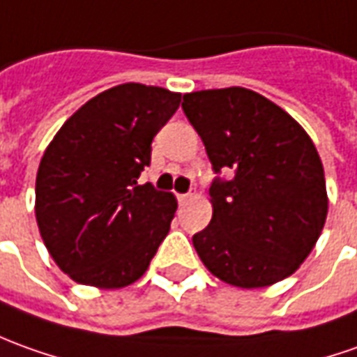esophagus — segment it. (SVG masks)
I'll list each match as a JSON object with an SVG mask.
<instances>
[{
  "label": "esophagus",
  "mask_w": 357,
  "mask_h": 357,
  "mask_svg": "<svg viewBox=\"0 0 357 357\" xmlns=\"http://www.w3.org/2000/svg\"><path fill=\"white\" fill-rule=\"evenodd\" d=\"M189 199H191V193H181V195H178V201L181 205H185Z\"/></svg>",
  "instance_id": "34e87169"
}]
</instances>
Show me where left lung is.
<instances>
[{
    "label": "left lung",
    "instance_id": "8db88e82",
    "mask_svg": "<svg viewBox=\"0 0 357 357\" xmlns=\"http://www.w3.org/2000/svg\"><path fill=\"white\" fill-rule=\"evenodd\" d=\"M183 113L213 169V219L193 236L220 281L258 289L299 270L321 236L328 195L311 137L289 113L246 87L183 96Z\"/></svg>",
    "mask_w": 357,
    "mask_h": 357
}]
</instances>
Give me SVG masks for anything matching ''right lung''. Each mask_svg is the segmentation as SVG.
I'll return each instance as SVG.
<instances>
[{
    "label": "right lung",
    "instance_id": "add662e5",
    "mask_svg": "<svg viewBox=\"0 0 357 357\" xmlns=\"http://www.w3.org/2000/svg\"><path fill=\"white\" fill-rule=\"evenodd\" d=\"M179 101L181 93L164 87L121 84L91 97L46 146L36 225L52 260L77 283L127 287L166 238L178 201L138 178Z\"/></svg>",
    "mask_w": 357,
    "mask_h": 357
}]
</instances>
